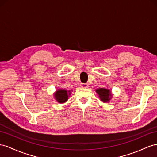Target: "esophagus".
<instances>
[{
  "instance_id": "esophagus-1",
  "label": "esophagus",
  "mask_w": 157,
  "mask_h": 157,
  "mask_svg": "<svg viewBox=\"0 0 157 157\" xmlns=\"http://www.w3.org/2000/svg\"><path fill=\"white\" fill-rule=\"evenodd\" d=\"M82 88H87L88 87V84L87 83H81L80 85Z\"/></svg>"
}]
</instances>
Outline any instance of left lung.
<instances>
[{
	"label": "left lung",
	"mask_w": 157,
	"mask_h": 157,
	"mask_svg": "<svg viewBox=\"0 0 157 157\" xmlns=\"http://www.w3.org/2000/svg\"><path fill=\"white\" fill-rule=\"evenodd\" d=\"M95 92L98 94L99 99L103 103L109 102L113 96L111 90L107 88H98Z\"/></svg>",
	"instance_id": "obj_1"
}]
</instances>
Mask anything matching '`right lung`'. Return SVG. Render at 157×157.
<instances>
[{
	"label": "right lung",
	"instance_id": "obj_1",
	"mask_svg": "<svg viewBox=\"0 0 157 157\" xmlns=\"http://www.w3.org/2000/svg\"><path fill=\"white\" fill-rule=\"evenodd\" d=\"M71 90H66L65 89H58L54 94L55 100L59 103H66L71 95Z\"/></svg>",
	"mask_w": 157,
	"mask_h": 157
}]
</instances>
